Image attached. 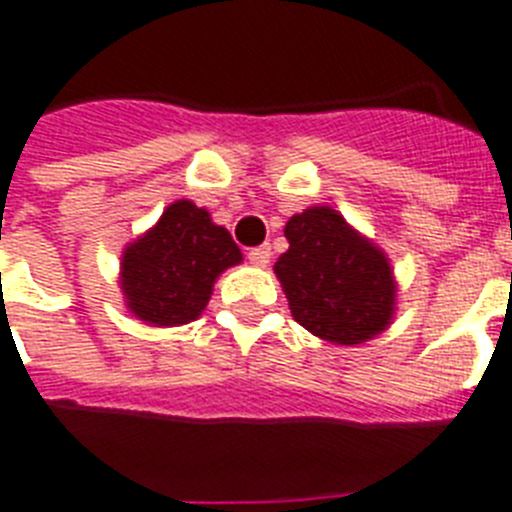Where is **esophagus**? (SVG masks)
<instances>
[{"instance_id": "34e87169", "label": "esophagus", "mask_w": 512, "mask_h": 512, "mask_svg": "<svg viewBox=\"0 0 512 512\" xmlns=\"http://www.w3.org/2000/svg\"><path fill=\"white\" fill-rule=\"evenodd\" d=\"M250 262L252 265H257V268H268L270 262V247L268 244H262V247H255V250H250Z\"/></svg>"}]
</instances>
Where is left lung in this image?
<instances>
[{
  "label": "left lung",
  "mask_w": 512,
  "mask_h": 512,
  "mask_svg": "<svg viewBox=\"0 0 512 512\" xmlns=\"http://www.w3.org/2000/svg\"><path fill=\"white\" fill-rule=\"evenodd\" d=\"M288 250L273 265L291 317L319 340L361 345L397 314V278L379 244L332 206L293 213Z\"/></svg>",
  "instance_id": "8db88e82"
}]
</instances>
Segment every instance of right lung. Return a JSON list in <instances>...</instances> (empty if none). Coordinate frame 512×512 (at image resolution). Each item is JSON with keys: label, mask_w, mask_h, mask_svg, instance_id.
I'll use <instances>...</instances> for the list:
<instances>
[{"label": "right lung", "mask_w": 512, "mask_h": 512, "mask_svg": "<svg viewBox=\"0 0 512 512\" xmlns=\"http://www.w3.org/2000/svg\"><path fill=\"white\" fill-rule=\"evenodd\" d=\"M244 257L229 231L193 201L170 203L159 221L121 255L126 309L151 327H180L203 314L224 270Z\"/></svg>", "instance_id": "add662e5"}]
</instances>
